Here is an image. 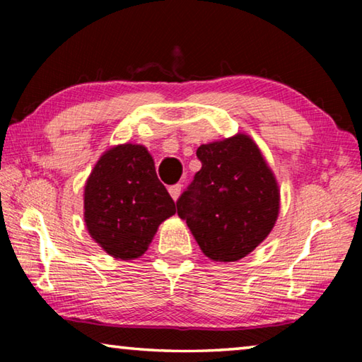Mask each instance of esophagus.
Here are the masks:
<instances>
[{
    "instance_id": "obj_1",
    "label": "esophagus",
    "mask_w": 362,
    "mask_h": 362,
    "mask_svg": "<svg viewBox=\"0 0 362 362\" xmlns=\"http://www.w3.org/2000/svg\"><path fill=\"white\" fill-rule=\"evenodd\" d=\"M180 192H182V185H180V183H177V185L169 187V193H170V196H173V199H174V201L179 199Z\"/></svg>"
}]
</instances>
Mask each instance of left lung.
Returning a JSON list of instances; mask_svg holds the SVG:
<instances>
[{
    "label": "left lung",
    "instance_id": "8db88e82",
    "mask_svg": "<svg viewBox=\"0 0 362 362\" xmlns=\"http://www.w3.org/2000/svg\"><path fill=\"white\" fill-rule=\"evenodd\" d=\"M196 156L203 166L177 199V214L211 260H240L276 223V179L246 134L201 145Z\"/></svg>",
    "mask_w": 362,
    "mask_h": 362
}]
</instances>
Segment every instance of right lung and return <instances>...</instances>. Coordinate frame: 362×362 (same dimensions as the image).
Here are the masks:
<instances>
[{
  "label": "right lung",
  "mask_w": 362,
  "mask_h": 362,
  "mask_svg": "<svg viewBox=\"0 0 362 362\" xmlns=\"http://www.w3.org/2000/svg\"><path fill=\"white\" fill-rule=\"evenodd\" d=\"M175 214L144 145H116L103 153L84 187V222L108 255L132 260L148 249L158 226Z\"/></svg>",
  "instance_id": "1"
}]
</instances>
